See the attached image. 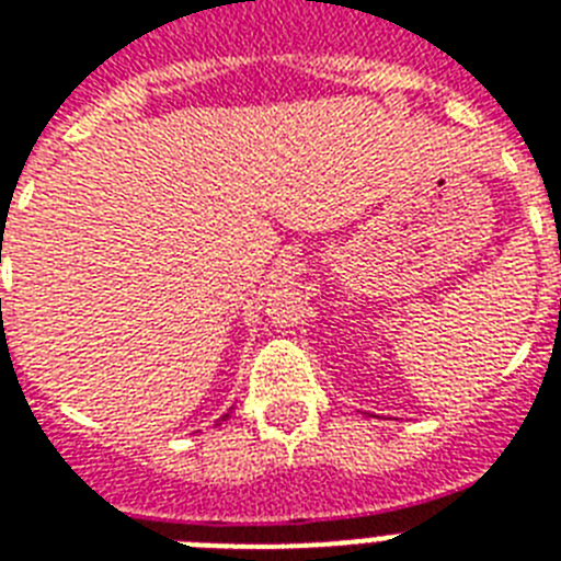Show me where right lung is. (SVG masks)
<instances>
[{"label":"right lung","mask_w":561,"mask_h":561,"mask_svg":"<svg viewBox=\"0 0 561 561\" xmlns=\"http://www.w3.org/2000/svg\"><path fill=\"white\" fill-rule=\"evenodd\" d=\"M229 416V413H224V416H220V422H224V419H227Z\"/></svg>","instance_id":"obj_1"}]
</instances>
